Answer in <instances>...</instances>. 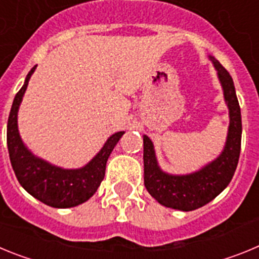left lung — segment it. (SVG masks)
<instances>
[{
  "instance_id": "obj_1",
  "label": "left lung",
  "mask_w": 259,
  "mask_h": 259,
  "mask_svg": "<svg viewBox=\"0 0 259 259\" xmlns=\"http://www.w3.org/2000/svg\"><path fill=\"white\" fill-rule=\"evenodd\" d=\"M209 58L218 71L224 100L230 110L227 140L221 155L193 174L170 175L159 168L152 140L144 135V184L161 205L182 211H192L206 205L230 184L241 149V111L233 80L214 57Z\"/></svg>"
}]
</instances>
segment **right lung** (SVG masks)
Wrapping results in <instances>:
<instances>
[{
  "label": "right lung",
  "mask_w": 259,
  "mask_h": 259,
  "mask_svg": "<svg viewBox=\"0 0 259 259\" xmlns=\"http://www.w3.org/2000/svg\"><path fill=\"white\" fill-rule=\"evenodd\" d=\"M36 67L37 65L27 75L26 81L14 98L9 115L8 149L11 166L20 185L38 201L58 209L74 207L88 201L96 193L104 180L107 158L124 132L111 135L92 161L76 170L53 166L32 154L23 144L18 131V110Z\"/></svg>",
  "instance_id": "add662e5"
}]
</instances>
